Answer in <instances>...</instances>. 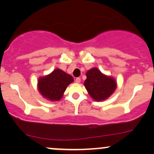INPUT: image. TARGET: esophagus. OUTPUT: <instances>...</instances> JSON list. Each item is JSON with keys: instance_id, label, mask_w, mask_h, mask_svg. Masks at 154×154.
<instances>
[{"instance_id": "esophagus-1", "label": "esophagus", "mask_w": 154, "mask_h": 154, "mask_svg": "<svg viewBox=\"0 0 154 154\" xmlns=\"http://www.w3.org/2000/svg\"><path fill=\"white\" fill-rule=\"evenodd\" d=\"M81 81V79L80 78V77H77V78L75 79V82L76 83H80Z\"/></svg>"}]
</instances>
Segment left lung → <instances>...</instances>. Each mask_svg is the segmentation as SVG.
<instances>
[{
    "mask_svg": "<svg viewBox=\"0 0 154 154\" xmlns=\"http://www.w3.org/2000/svg\"><path fill=\"white\" fill-rule=\"evenodd\" d=\"M86 77L84 85L91 97L96 102L106 100L117 88V82L114 77L105 75L96 67L88 71Z\"/></svg>",
    "mask_w": 154,
    "mask_h": 154,
    "instance_id": "8db88e82",
    "label": "left lung"
}]
</instances>
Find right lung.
<instances>
[{
  "mask_svg": "<svg viewBox=\"0 0 154 154\" xmlns=\"http://www.w3.org/2000/svg\"><path fill=\"white\" fill-rule=\"evenodd\" d=\"M73 82L74 79L70 74L55 69L50 74L38 78L37 88L45 99L55 102L62 99L67 86Z\"/></svg>",
  "mask_w": 154,
  "mask_h": 154,
  "instance_id": "obj_1",
  "label": "right lung"
}]
</instances>
